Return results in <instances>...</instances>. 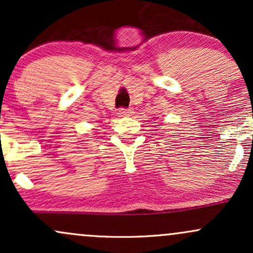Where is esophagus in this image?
Instances as JSON below:
<instances>
[{
    "label": "esophagus",
    "instance_id": "obj_1",
    "mask_svg": "<svg viewBox=\"0 0 253 253\" xmlns=\"http://www.w3.org/2000/svg\"><path fill=\"white\" fill-rule=\"evenodd\" d=\"M118 114H119V117H121V118L130 117V115H132V110H130V109H124V108H121V109H119Z\"/></svg>",
    "mask_w": 253,
    "mask_h": 253
}]
</instances>
